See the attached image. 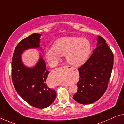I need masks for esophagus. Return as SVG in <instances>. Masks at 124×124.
I'll return each mask as SVG.
<instances>
[{"label":"esophagus","instance_id":"obj_1","mask_svg":"<svg viewBox=\"0 0 124 124\" xmlns=\"http://www.w3.org/2000/svg\"><path fill=\"white\" fill-rule=\"evenodd\" d=\"M58 70H61V71H65V70H68L69 71H70L71 70H72V68L70 67L69 66H62V67H60V68H58ZM63 86H68V85H63Z\"/></svg>","mask_w":124,"mask_h":124}]
</instances>
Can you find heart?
Instances as JSON below:
<instances>
[{
    "mask_svg": "<svg viewBox=\"0 0 124 124\" xmlns=\"http://www.w3.org/2000/svg\"><path fill=\"white\" fill-rule=\"evenodd\" d=\"M92 51L91 43L85 38L74 36H64L55 41L53 46L49 47L45 51V57L49 63L55 66L63 55L70 64L79 67L86 62ZM60 83L63 81L60 80Z\"/></svg>",
    "mask_w": 124,
    "mask_h": 124,
    "instance_id": "1",
    "label": "heart"
}]
</instances>
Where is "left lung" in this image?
I'll return each instance as SVG.
<instances>
[{
	"mask_svg": "<svg viewBox=\"0 0 124 124\" xmlns=\"http://www.w3.org/2000/svg\"><path fill=\"white\" fill-rule=\"evenodd\" d=\"M97 47L88 60L79 67L78 90L73 98L83 104L93 103L106 92L114 64V54L106 43L99 36Z\"/></svg>",
	"mask_w": 124,
	"mask_h": 124,
	"instance_id": "8db88e82",
	"label": "left lung"
}]
</instances>
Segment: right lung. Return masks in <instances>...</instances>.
<instances>
[{
  "mask_svg": "<svg viewBox=\"0 0 124 124\" xmlns=\"http://www.w3.org/2000/svg\"><path fill=\"white\" fill-rule=\"evenodd\" d=\"M41 34H32L22 40L16 47L12 60V78L16 90L27 103L38 108L49 106L55 99L57 93L47 86L49 74L42 57L32 68L22 63L21 54L29 48H39Z\"/></svg>",
  "mask_w": 124,
  "mask_h": 124,
  "instance_id": "1",
  "label": "right lung"
}]
</instances>
